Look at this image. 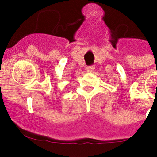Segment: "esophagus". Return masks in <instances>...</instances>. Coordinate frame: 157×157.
Instances as JSON below:
<instances>
[{"mask_svg":"<svg viewBox=\"0 0 157 157\" xmlns=\"http://www.w3.org/2000/svg\"><path fill=\"white\" fill-rule=\"evenodd\" d=\"M94 69V66H87L86 67V71L88 72H93Z\"/></svg>","mask_w":157,"mask_h":157,"instance_id":"obj_1","label":"esophagus"}]
</instances>
